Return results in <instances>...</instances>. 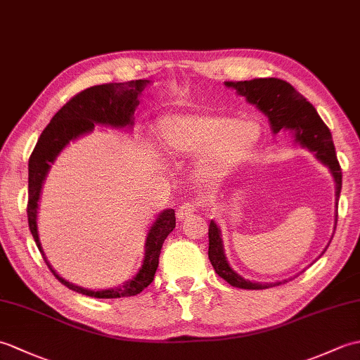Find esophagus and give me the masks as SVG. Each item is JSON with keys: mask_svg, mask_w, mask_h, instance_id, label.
Returning <instances> with one entry per match:
<instances>
[{"mask_svg": "<svg viewBox=\"0 0 360 360\" xmlns=\"http://www.w3.org/2000/svg\"><path fill=\"white\" fill-rule=\"evenodd\" d=\"M196 212V207L192 202H184L182 205H179L178 210H176V218L179 221H184L187 218H190Z\"/></svg>", "mask_w": 360, "mask_h": 360, "instance_id": "obj_1", "label": "esophagus"}]
</instances>
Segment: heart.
Masks as SVG:
<instances>
[{
    "mask_svg": "<svg viewBox=\"0 0 360 360\" xmlns=\"http://www.w3.org/2000/svg\"><path fill=\"white\" fill-rule=\"evenodd\" d=\"M159 150L172 159L202 155L193 168L198 182L213 186L227 178L259 141V127L224 114L186 112L165 116L158 125Z\"/></svg>",
    "mask_w": 360,
    "mask_h": 360,
    "instance_id": "1",
    "label": "heart"
}]
</instances>
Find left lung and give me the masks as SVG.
Masks as SVG:
<instances>
[{"label":"left lung","instance_id":"8db88e82","mask_svg":"<svg viewBox=\"0 0 360 360\" xmlns=\"http://www.w3.org/2000/svg\"><path fill=\"white\" fill-rule=\"evenodd\" d=\"M227 88L235 89V93L246 98V101L257 106L269 120V125L274 134L280 129L286 131L292 137V141L298 147L308 150L314 155L320 164L328 167L334 184H335V218H334V231L338 226V201L342 190V170L339 165L335 148L333 143L331 131L323 120L320 119L316 108L300 93H297L292 85L280 79H254L244 82H224ZM334 235V232H333ZM333 236L328 241L325 250L330 246ZM209 259L213 269L221 278L226 280L229 285L240 289H267L283 285L288 280H278L274 283H259L246 280L229 264L221 231L215 221L209 224Z\"/></svg>","mask_w":360,"mask_h":360}]
</instances>
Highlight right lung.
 Returning a JSON list of instances; mask_svg holds the SVG:
<instances>
[{
	"mask_svg": "<svg viewBox=\"0 0 360 360\" xmlns=\"http://www.w3.org/2000/svg\"><path fill=\"white\" fill-rule=\"evenodd\" d=\"M150 80H133L127 83H106V85L91 86L72 97L62 110L43 129L35 148L29 159V202H27V219L29 229L40 249L46 264L51 272L62 281L66 288L75 292L96 297V298H120L137 295L147 288L155 278L159 264V254L162 244L176 226L174 210L165 209L159 213L150 226L145 236V254L142 264L131 278L124 285L108 289H88L65 280L57 274L46 257L40 235H38V207H40L41 190L46 176L52 168L56 159L60 156L68 145L77 141L79 137L94 131L96 125L129 129L134 127V111L139 105L142 91L150 85Z\"/></svg>",
	"mask_w": 360,
	"mask_h": 360,
	"instance_id": "1",
	"label": "right lung"
}]
</instances>
